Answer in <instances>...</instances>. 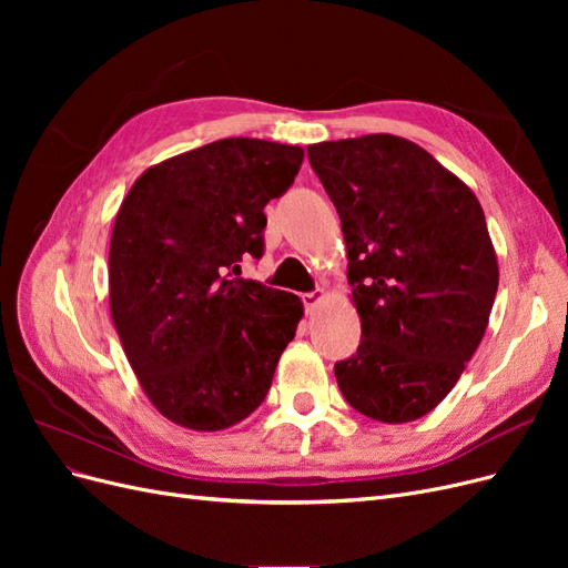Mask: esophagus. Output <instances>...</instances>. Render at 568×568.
Returning <instances> with one entry per match:
<instances>
[{"label": "esophagus", "instance_id": "1", "mask_svg": "<svg viewBox=\"0 0 568 568\" xmlns=\"http://www.w3.org/2000/svg\"><path fill=\"white\" fill-rule=\"evenodd\" d=\"M324 298V291L322 288H315V291H307V294H303L301 296V301H303V305H305V311L307 313H313L315 307H317V303Z\"/></svg>", "mask_w": 568, "mask_h": 568}]
</instances>
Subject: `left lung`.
I'll return each mask as SVG.
<instances>
[{
    "mask_svg": "<svg viewBox=\"0 0 568 568\" xmlns=\"http://www.w3.org/2000/svg\"><path fill=\"white\" fill-rule=\"evenodd\" d=\"M341 217L363 322L338 359L343 398L386 424L424 417L453 390L486 334L497 257L471 189L393 134L307 146Z\"/></svg>",
    "mask_w": 568,
    "mask_h": 568,
    "instance_id": "8db88e82",
    "label": "left lung"
}]
</instances>
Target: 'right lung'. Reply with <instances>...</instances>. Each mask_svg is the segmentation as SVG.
Returning a JSON list of instances; mask_svg holds the SVG:
<instances>
[{
  "mask_svg": "<svg viewBox=\"0 0 568 568\" xmlns=\"http://www.w3.org/2000/svg\"><path fill=\"white\" fill-rule=\"evenodd\" d=\"M301 163V146L217 140L149 168L120 205L111 317L149 400L180 426L246 419L296 336L301 298L239 277V263L263 257V211Z\"/></svg>",
  "mask_w": 568,
  "mask_h": 568,
  "instance_id": "right-lung-1",
  "label": "right lung"
}]
</instances>
